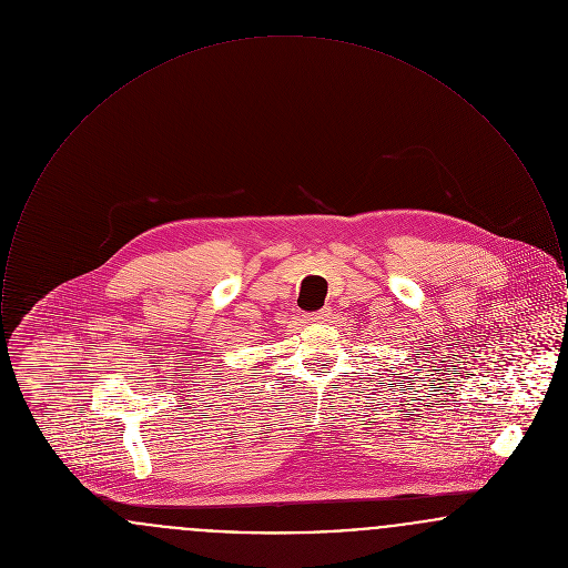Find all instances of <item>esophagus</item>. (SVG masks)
<instances>
[{"mask_svg":"<svg viewBox=\"0 0 568 568\" xmlns=\"http://www.w3.org/2000/svg\"><path fill=\"white\" fill-rule=\"evenodd\" d=\"M329 315H332V308L325 306V308L317 311V313H308V315H306V322H325Z\"/></svg>","mask_w":568,"mask_h":568,"instance_id":"1","label":"esophagus"}]
</instances>
